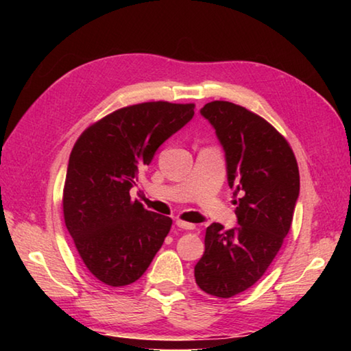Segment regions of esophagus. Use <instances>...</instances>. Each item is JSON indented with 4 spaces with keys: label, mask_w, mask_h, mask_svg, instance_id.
I'll use <instances>...</instances> for the list:
<instances>
[{
    "label": "esophagus",
    "mask_w": 351,
    "mask_h": 351,
    "mask_svg": "<svg viewBox=\"0 0 351 351\" xmlns=\"http://www.w3.org/2000/svg\"><path fill=\"white\" fill-rule=\"evenodd\" d=\"M176 226H178V228L184 229V230H195V229H197V226H195L193 223L182 221V219H176Z\"/></svg>",
    "instance_id": "obj_1"
}]
</instances>
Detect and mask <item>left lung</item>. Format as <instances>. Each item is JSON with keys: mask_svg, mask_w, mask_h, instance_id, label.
Segmentation results:
<instances>
[{"mask_svg": "<svg viewBox=\"0 0 351 351\" xmlns=\"http://www.w3.org/2000/svg\"><path fill=\"white\" fill-rule=\"evenodd\" d=\"M199 112L215 130L228 182L241 197L237 228L212 223L206 229L195 280L204 293L228 299L251 288L280 251L299 198V167L287 139L263 117L223 100Z\"/></svg>", "mask_w": 351, "mask_h": 351, "instance_id": "1", "label": "left lung"}]
</instances>
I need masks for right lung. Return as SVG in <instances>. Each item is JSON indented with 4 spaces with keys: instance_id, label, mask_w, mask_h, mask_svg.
I'll return each mask as SVG.
<instances>
[{
    "instance_id": "obj_1",
    "label": "right lung",
    "mask_w": 351,
    "mask_h": 351,
    "mask_svg": "<svg viewBox=\"0 0 351 351\" xmlns=\"http://www.w3.org/2000/svg\"><path fill=\"white\" fill-rule=\"evenodd\" d=\"M193 104L145 102L86 128L71 152L63 189L64 224L91 274L125 287L161 249L171 218L132 201L130 189L154 153L195 114Z\"/></svg>"
}]
</instances>
